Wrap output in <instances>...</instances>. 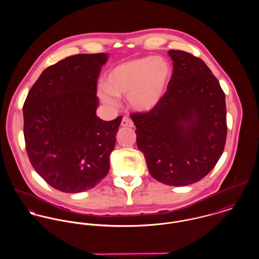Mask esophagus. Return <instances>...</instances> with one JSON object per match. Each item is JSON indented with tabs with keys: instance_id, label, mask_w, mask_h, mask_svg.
<instances>
[{
	"instance_id": "esophagus-1",
	"label": "esophagus",
	"mask_w": 259,
	"mask_h": 259,
	"mask_svg": "<svg viewBox=\"0 0 259 259\" xmlns=\"http://www.w3.org/2000/svg\"><path fill=\"white\" fill-rule=\"evenodd\" d=\"M120 125L123 127H133L134 126V122L131 118H128L127 116H123L122 120L120 122Z\"/></svg>"
}]
</instances>
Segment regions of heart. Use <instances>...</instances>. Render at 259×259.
<instances>
[{
    "label": "heart",
    "mask_w": 259,
    "mask_h": 259,
    "mask_svg": "<svg viewBox=\"0 0 259 259\" xmlns=\"http://www.w3.org/2000/svg\"><path fill=\"white\" fill-rule=\"evenodd\" d=\"M171 77V68L162 58L146 57L114 67L104 80L101 98L110 104L126 98L133 110L148 112L162 101Z\"/></svg>",
    "instance_id": "b5f03b06"
}]
</instances>
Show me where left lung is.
<instances>
[{
    "mask_svg": "<svg viewBox=\"0 0 259 259\" xmlns=\"http://www.w3.org/2000/svg\"><path fill=\"white\" fill-rule=\"evenodd\" d=\"M167 54L174 73L162 101L131 117L150 176L164 185L185 186L203 179L222 156L225 95L202 60L183 51Z\"/></svg>",
    "mask_w": 259,
    "mask_h": 259,
    "instance_id": "left-lung-1",
    "label": "left lung"
}]
</instances>
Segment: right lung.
<instances>
[{
  "label": "right lung",
  "mask_w": 259,
  "mask_h": 259,
  "mask_svg": "<svg viewBox=\"0 0 259 259\" xmlns=\"http://www.w3.org/2000/svg\"><path fill=\"white\" fill-rule=\"evenodd\" d=\"M108 54H80L47 68L24 104L30 161L54 188L68 193L95 187L110 170L122 117L97 116V80Z\"/></svg>",
  "instance_id": "1"
}]
</instances>
